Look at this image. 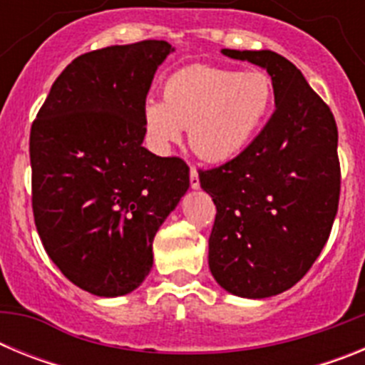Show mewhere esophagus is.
<instances>
[{"mask_svg": "<svg viewBox=\"0 0 365 365\" xmlns=\"http://www.w3.org/2000/svg\"><path fill=\"white\" fill-rule=\"evenodd\" d=\"M190 186H192V190L199 188V173L195 168H192V170H190Z\"/></svg>", "mask_w": 365, "mask_h": 365, "instance_id": "esophagus-1", "label": "esophagus"}]
</instances>
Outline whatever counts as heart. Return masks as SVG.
Masks as SVG:
<instances>
[{"label": "heart", "mask_w": 365, "mask_h": 365, "mask_svg": "<svg viewBox=\"0 0 365 365\" xmlns=\"http://www.w3.org/2000/svg\"><path fill=\"white\" fill-rule=\"evenodd\" d=\"M163 96L144 102L151 140L166 150L190 130V146L201 159L227 163L256 138L274 104V86L261 71L192 66L166 80Z\"/></svg>", "instance_id": "b5f03b06"}]
</instances>
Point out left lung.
Listing matches in <instances>:
<instances>
[{
	"label": "left lung",
	"instance_id": "obj_1",
	"mask_svg": "<svg viewBox=\"0 0 365 365\" xmlns=\"http://www.w3.org/2000/svg\"><path fill=\"white\" fill-rule=\"evenodd\" d=\"M221 53L269 73L276 109L240 157L199 173L217 208L208 267L230 294L270 298L296 285L329 240L340 199L336 122L287 58Z\"/></svg>",
	"mask_w": 365,
	"mask_h": 365
}]
</instances>
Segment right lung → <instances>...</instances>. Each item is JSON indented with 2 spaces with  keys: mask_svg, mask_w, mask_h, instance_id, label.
Here are the masks:
<instances>
[{
  "mask_svg": "<svg viewBox=\"0 0 365 365\" xmlns=\"http://www.w3.org/2000/svg\"><path fill=\"white\" fill-rule=\"evenodd\" d=\"M146 40L74 58L31 128L38 234L69 282L102 298L143 285L153 237L190 188V168L143 146L155 71L173 53Z\"/></svg>",
  "mask_w": 365,
  "mask_h": 365,
  "instance_id": "add662e5",
  "label": "right lung"
}]
</instances>
